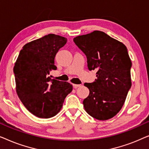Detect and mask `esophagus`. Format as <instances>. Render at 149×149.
<instances>
[{
    "instance_id": "1",
    "label": "esophagus",
    "mask_w": 149,
    "mask_h": 149,
    "mask_svg": "<svg viewBox=\"0 0 149 149\" xmlns=\"http://www.w3.org/2000/svg\"><path fill=\"white\" fill-rule=\"evenodd\" d=\"M72 86H73V87H74V88H77V87H81V85H78V84H72Z\"/></svg>"
}]
</instances>
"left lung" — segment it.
Listing matches in <instances>:
<instances>
[{"label": "left lung", "mask_w": 149, "mask_h": 149, "mask_svg": "<svg viewBox=\"0 0 149 149\" xmlns=\"http://www.w3.org/2000/svg\"><path fill=\"white\" fill-rule=\"evenodd\" d=\"M73 40L86 56L89 70H97L94 82L84 84L89 90L83 102L85 111L96 119H111L121 109L132 86L127 47L98 30Z\"/></svg>", "instance_id": "left-lung-1"}]
</instances>
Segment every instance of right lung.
<instances>
[{
    "label": "right lung",
    "instance_id": "1",
    "mask_svg": "<svg viewBox=\"0 0 149 149\" xmlns=\"http://www.w3.org/2000/svg\"><path fill=\"white\" fill-rule=\"evenodd\" d=\"M67 38L49 34L26 44L13 68L17 95L26 109L39 118H50L62 109L64 99L72 90L68 82L52 79L56 70V55Z\"/></svg>",
    "mask_w": 149,
    "mask_h": 149
}]
</instances>
